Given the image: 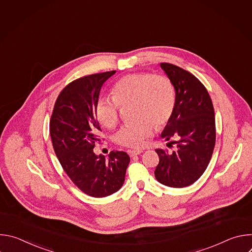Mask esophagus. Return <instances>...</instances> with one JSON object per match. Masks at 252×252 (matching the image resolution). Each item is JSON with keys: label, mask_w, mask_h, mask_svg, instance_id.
<instances>
[{"label": "esophagus", "mask_w": 252, "mask_h": 252, "mask_svg": "<svg viewBox=\"0 0 252 252\" xmlns=\"http://www.w3.org/2000/svg\"><path fill=\"white\" fill-rule=\"evenodd\" d=\"M142 153V151L141 150H133V151H128V155H129V157H135V156H138V155H140Z\"/></svg>", "instance_id": "esophagus-1"}]
</instances>
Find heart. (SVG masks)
I'll return each instance as SVG.
<instances>
[{
  "instance_id": "obj_1",
  "label": "heart",
  "mask_w": 252,
  "mask_h": 252,
  "mask_svg": "<svg viewBox=\"0 0 252 252\" xmlns=\"http://www.w3.org/2000/svg\"><path fill=\"white\" fill-rule=\"evenodd\" d=\"M112 96L99 95L94 104L98 123L115 127L120 121V106L132 105L135 123L124 126L115 134L122 147L139 149L153 134L154 126L160 127L171 118L175 106V88L169 78L151 73L129 74L119 79Z\"/></svg>"
}]
</instances>
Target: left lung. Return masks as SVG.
I'll return each instance as SVG.
<instances>
[{
  "label": "left lung",
  "instance_id": "obj_1",
  "mask_svg": "<svg viewBox=\"0 0 252 252\" xmlns=\"http://www.w3.org/2000/svg\"><path fill=\"white\" fill-rule=\"evenodd\" d=\"M160 67L175 88V106L160 136L175 145L172 153L156 150L159 162L156 178L169 188H186L205 171L215 146V119L205 87L189 71L168 63Z\"/></svg>",
  "mask_w": 252,
  "mask_h": 252
}]
</instances>
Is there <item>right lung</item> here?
<instances>
[{
    "label": "right lung",
    "mask_w": 252,
    "mask_h": 252,
    "mask_svg": "<svg viewBox=\"0 0 252 252\" xmlns=\"http://www.w3.org/2000/svg\"><path fill=\"white\" fill-rule=\"evenodd\" d=\"M116 70L94 74L69 83L59 94L50 122V133L58 159L83 192L104 197L124 185L129 157L125 152H111L109 157L94 153L100 127L94 104L103 83Z\"/></svg>",
    "instance_id": "right-lung-1"
}]
</instances>
